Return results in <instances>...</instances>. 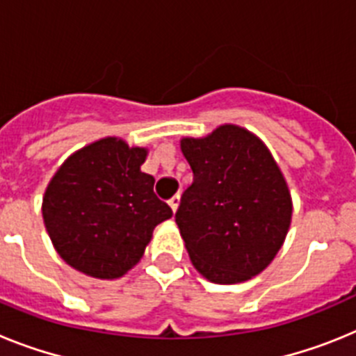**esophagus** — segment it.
<instances>
[{
  "label": "esophagus",
  "mask_w": 356,
  "mask_h": 356,
  "mask_svg": "<svg viewBox=\"0 0 356 356\" xmlns=\"http://www.w3.org/2000/svg\"><path fill=\"white\" fill-rule=\"evenodd\" d=\"M169 207L172 209V212H176L178 210V207H180V196L176 194V196H172L171 200H169Z\"/></svg>",
  "instance_id": "obj_1"
}]
</instances>
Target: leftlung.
<instances>
[{"mask_svg":"<svg viewBox=\"0 0 356 356\" xmlns=\"http://www.w3.org/2000/svg\"><path fill=\"white\" fill-rule=\"evenodd\" d=\"M194 172L176 212L191 262L213 284L260 275L284 246L292 197L266 144L246 128L221 124L207 137H184Z\"/></svg>","mask_w":356,"mask_h":356,"instance_id":"obj_1","label":"left lung"}]
</instances>
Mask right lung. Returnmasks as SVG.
<instances>
[{"label": "right lung", "mask_w": 356, "mask_h": 356, "mask_svg": "<svg viewBox=\"0 0 356 356\" xmlns=\"http://www.w3.org/2000/svg\"><path fill=\"white\" fill-rule=\"evenodd\" d=\"M147 147L103 137L74 151L49 180L42 217L53 248L87 276L115 280L143 259L156 225L172 210L140 171Z\"/></svg>", "instance_id": "obj_1"}]
</instances>
